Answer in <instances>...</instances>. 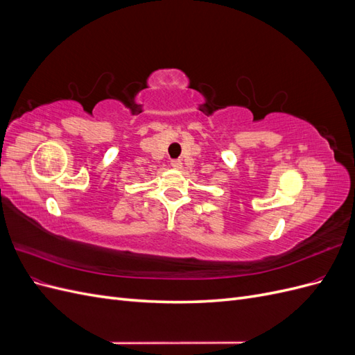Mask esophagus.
<instances>
[{"label": "esophagus", "mask_w": 355, "mask_h": 355, "mask_svg": "<svg viewBox=\"0 0 355 355\" xmlns=\"http://www.w3.org/2000/svg\"><path fill=\"white\" fill-rule=\"evenodd\" d=\"M171 167H173V168H182V161L180 159H173V161H171Z\"/></svg>", "instance_id": "34e87169"}]
</instances>
